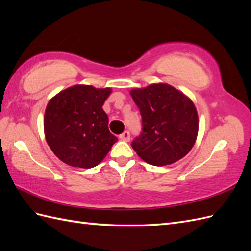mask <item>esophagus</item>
Listing matches in <instances>:
<instances>
[{
	"label": "esophagus",
	"instance_id": "34e87169",
	"mask_svg": "<svg viewBox=\"0 0 251 251\" xmlns=\"http://www.w3.org/2000/svg\"><path fill=\"white\" fill-rule=\"evenodd\" d=\"M120 139L122 141H125V142H129L130 140V133L129 131H124L122 134H120Z\"/></svg>",
	"mask_w": 251,
	"mask_h": 251
}]
</instances>
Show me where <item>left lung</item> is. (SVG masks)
<instances>
[{"label":"left lung","mask_w":251,"mask_h":251,"mask_svg":"<svg viewBox=\"0 0 251 251\" xmlns=\"http://www.w3.org/2000/svg\"><path fill=\"white\" fill-rule=\"evenodd\" d=\"M142 117V132L131 146L145 162L156 166L174 163L192 150L198 133L193 101L166 83L130 91Z\"/></svg>","instance_id":"8db88e82"}]
</instances>
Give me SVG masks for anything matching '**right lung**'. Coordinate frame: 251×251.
Returning a JSON list of instances; mask_svg holds the SVG:
<instances>
[{"instance_id": "add662e5", "label": "right lung", "mask_w": 251, "mask_h": 251, "mask_svg": "<svg viewBox=\"0 0 251 251\" xmlns=\"http://www.w3.org/2000/svg\"><path fill=\"white\" fill-rule=\"evenodd\" d=\"M110 93V88L76 85L49 101L44 133L50 150L62 162L74 168H94L117 142L101 108Z\"/></svg>"}]
</instances>
